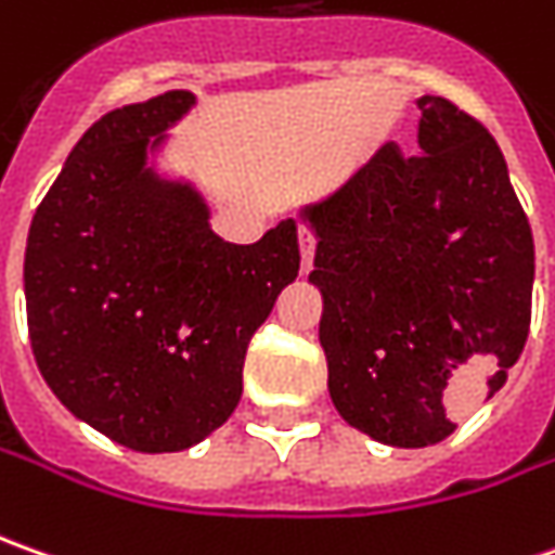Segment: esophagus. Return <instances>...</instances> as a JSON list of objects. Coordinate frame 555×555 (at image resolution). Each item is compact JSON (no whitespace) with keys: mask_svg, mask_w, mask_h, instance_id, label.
<instances>
[{"mask_svg":"<svg viewBox=\"0 0 555 555\" xmlns=\"http://www.w3.org/2000/svg\"><path fill=\"white\" fill-rule=\"evenodd\" d=\"M297 242H300V270L304 273H310V267H313V255H315V236L310 227H300L297 230Z\"/></svg>","mask_w":555,"mask_h":555,"instance_id":"obj_1","label":"esophagus"}]
</instances>
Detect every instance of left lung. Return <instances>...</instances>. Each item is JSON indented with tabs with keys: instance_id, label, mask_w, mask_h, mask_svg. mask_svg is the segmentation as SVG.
<instances>
[{
	"instance_id": "left-lung-1",
	"label": "left lung",
	"mask_w": 555,
	"mask_h": 555,
	"mask_svg": "<svg viewBox=\"0 0 555 555\" xmlns=\"http://www.w3.org/2000/svg\"><path fill=\"white\" fill-rule=\"evenodd\" d=\"M421 156L387 144L328 199L315 233L319 344L340 417L396 449L454 433L449 399L504 387L531 325L534 240L482 122L417 98Z\"/></svg>"
}]
</instances>
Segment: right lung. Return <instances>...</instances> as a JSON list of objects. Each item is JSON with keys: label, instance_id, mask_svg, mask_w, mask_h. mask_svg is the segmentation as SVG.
<instances>
[{"label": "right lung", "instance_id": "right-lung-1", "mask_svg": "<svg viewBox=\"0 0 555 555\" xmlns=\"http://www.w3.org/2000/svg\"><path fill=\"white\" fill-rule=\"evenodd\" d=\"M193 104V91H165L91 125L36 208L24 258L46 384L146 454L190 449L233 414L248 340L300 270L295 220L255 245L223 242L199 190L150 165Z\"/></svg>", "mask_w": 555, "mask_h": 555}]
</instances>
